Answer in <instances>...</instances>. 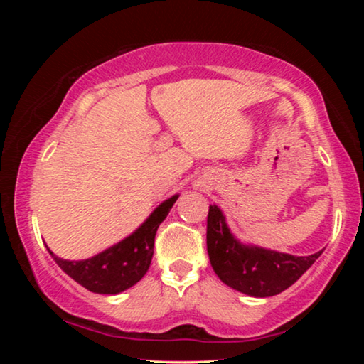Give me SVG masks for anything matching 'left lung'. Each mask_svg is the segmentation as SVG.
Here are the masks:
<instances>
[{"mask_svg":"<svg viewBox=\"0 0 364 364\" xmlns=\"http://www.w3.org/2000/svg\"><path fill=\"white\" fill-rule=\"evenodd\" d=\"M207 252L218 278L252 297H271L286 291L323 254L319 250L308 257H295L239 242L217 205L208 207Z\"/></svg>","mask_w":364,"mask_h":364,"instance_id":"obj_1","label":"left lung"}]
</instances>
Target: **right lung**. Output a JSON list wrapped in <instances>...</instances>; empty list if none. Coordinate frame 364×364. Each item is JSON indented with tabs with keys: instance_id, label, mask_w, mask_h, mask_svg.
<instances>
[{
	"instance_id": "obj_1",
	"label": "right lung",
	"mask_w": 364,
	"mask_h": 364,
	"mask_svg": "<svg viewBox=\"0 0 364 364\" xmlns=\"http://www.w3.org/2000/svg\"><path fill=\"white\" fill-rule=\"evenodd\" d=\"M176 199L178 194L164 200L133 234L86 260H64L49 249L48 252L64 273L91 292L114 295L127 291L149 269L157 228L167 218Z\"/></svg>"
}]
</instances>
